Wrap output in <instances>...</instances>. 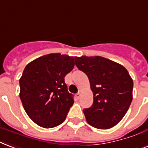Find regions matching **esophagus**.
I'll use <instances>...</instances> for the list:
<instances>
[{
    "label": "esophagus",
    "instance_id": "obj_1",
    "mask_svg": "<svg viewBox=\"0 0 148 148\" xmlns=\"http://www.w3.org/2000/svg\"><path fill=\"white\" fill-rule=\"evenodd\" d=\"M81 94H82V91H81V90H79V92H78L77 94H76V97H77V98H79L80 96H81Z\"/></svg>",
    "mask_w": 148,
    "mask_h": 148
}]
</instances>
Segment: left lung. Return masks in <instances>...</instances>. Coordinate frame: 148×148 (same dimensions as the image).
Masks as SVG:
<instances>
[{"instance_id":"left-lung-1","label":"left lung","mask_w":148,"mask_h":148,"mask_svg":"<svg viewBox=\"0 0 148 148\" xmlns=\"http://www.w3.org/2000/svg\"><path fill=\"white\" fill-rule=\"evenodd\" d=\"M75 66L87 75L93 103L84 109L87 123L106 130L123 119L132 102L134 82L123 66L101 56L75 57Z\"/></svg>"}]
</instances>
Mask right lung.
<instances>
[{"label": "right lung", "mask_w": 148, "mask_h": 148, "mask_svg": "<svg viewBox=\"0 0 148 148\" xmlns=\"http://www.w3.org/2000/svg\"><path fill=\"white\" fill-rule=\"evenodd\" d=\"M74 57L60 53L41 56L28 63L19 80L20 98L36 124L52 128L63 123L74 103L65 76L73 69Z\"/></svg>", "instance_id": "right-lung-1"}]
</instances>
